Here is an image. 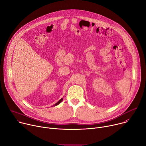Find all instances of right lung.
<instances>
[{
    "label": "right lung",
    "mask_w": 146,
    "mask_h": 146,
    "mask_svg": "<svg viewBox=\"0 0 146 146\" xmlns=\"http://www.w3.org/2000/svg\"><path fill=\"white\" fill-rule=\"evenodd\" d=\"M62 100H63V98H61V99H60V100H59V101H58L57 103H56L55 104V105H53V106H57L58 105H59V103H60V102H61Z\"/></svg>",
    "instance_id": "right-lung-1"
}]
</instances>
